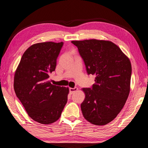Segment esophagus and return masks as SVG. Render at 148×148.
<instances>
[{"instance_id":"1","label":"esophagus","mask_w":148,"mask_h":148,"mask_svg":"<svg viewBox=\"0 0 148 148\" xmlns=\"http://www.w3.org/2000/svg\"><path fill=\"white\" fill-rule=\"evenodd\" d=\"M77 90H78V88H69V91H70V94H73V93L75 92V91H77Z\"/></svg>"}]
</instances>
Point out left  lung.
Instances as JSON below:
<instances>
[{"label":"left lung","instance_id":"left-lung-1","mask_svg":"<svg viewBox=\"0 0 148 148\" xmlns=\"http://www.w3.org/2000/svg\"><path fill=\"white\" fill-rule=\"evenodd\" d=\"M77 46L88 75L95 84L83 88L81 104L84 117L96 125L112 122L122 109L130 88L132 65L128 58L113 42L89 39L71 41Z\"/></svg>","mask_w":148,"mask_h":148}]
</instances>
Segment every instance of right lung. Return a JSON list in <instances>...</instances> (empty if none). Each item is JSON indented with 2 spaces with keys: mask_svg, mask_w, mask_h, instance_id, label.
<instances>
[{
  "mask_svg": "<svg viewBox=\"0 0 148 148\" xmlns=\"http://www.w3.org/2000/svg\"><path fill=\"white\" fill-rule=\"evenodd\" d=\"M63 42L33 44L22 56L14 77V90L28 115L42 124L60 117L69 89L51 84L49 75L55 71Z\"/></svg>",
  "mask_w": 148,
  "mask_h": 148,
  "instance_id": "obj_1",
  "label": "right lung"
}]
</instances>
